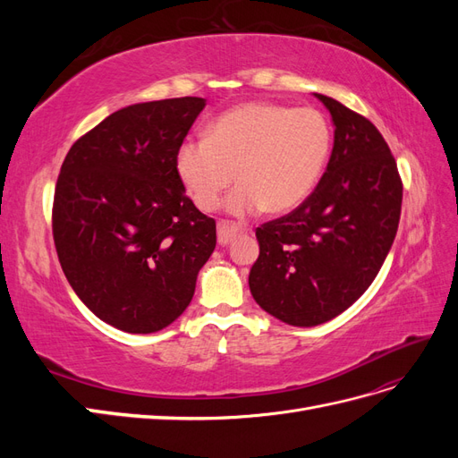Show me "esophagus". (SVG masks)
<instances>
[{
	"label": "esophagus",
	"instance_id": "obj_1",
	"mask_svg": "<svg viewBox=\"0 0 458 458\" xmlns=\"http://www.w3.org/2000/svg\"><path fill=\"white\" fill-rule=\"evenodd\" d=\"M242 229L234 224H229V221H219L217 224V242L221 246H227L231 244L234 239H237V234H241Z\"/></svg>",
	"mask_w": 458,
	"mask_h": 458
}]
</instances>
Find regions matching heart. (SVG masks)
I'll list each match as a JSON object with an SVG mask.
<instances>
[{"label": "heart", "mask_w": 458, "mask_h": 458, "mask_svg": "<svg viewBox=\"0 0 458 458\" xmlns=\"http://www.w3.org/2000/svg\"><path fill=\"white\" fill-rule=\"evenodd\" d=\"M332 126L313 106L244 103L217 116L208 135L189 137L177 148L175 170L200 210L227 200L234 216L266 208L283 214L306 202L328 165Z\"/></svg>", "instance_id": "obj_1"}]
</instances>
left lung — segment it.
I'll list each match as a JSON object with an SVG mask.
<instances>
[{
    "label": "left lung",
    "instance_id": "obj_1",
    "mask_svg": "<svg viewBox=\"0 0 458 458\" xmlns=\"http://www.w3.org/2000/svg\"><path fill=\"white\" fill-rule=\"evenodd\" d=\"M335 123V147L311 197L256 229L259 256L248 284L261 310L315 327L370 286L394 244L403 183L380 131L332 97L315 93Z\"/></svg>",
    "mask_w": 458,
    "mask_h": 458
}]
</instances>
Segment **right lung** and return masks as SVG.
Here are the masks:
<instances>
[{
	"mask_svg": "<svg viewBox=\"0 0 458 458\" xmlns=\"http://www.w3.org/2000/svg\"><path fill=\"white\" fill-rule=\"evenodd\" d=\"M202 97L137 103L81 135L61 165L53 241L68 283L131 335L172 325L216 248V221L185 195L175 155Z\"/></svg>",
	"mask_w": 458,
	"mask_h": 458,
	"instance_id": "add662e5",
	"label": "right lung"
}]
</instances>
